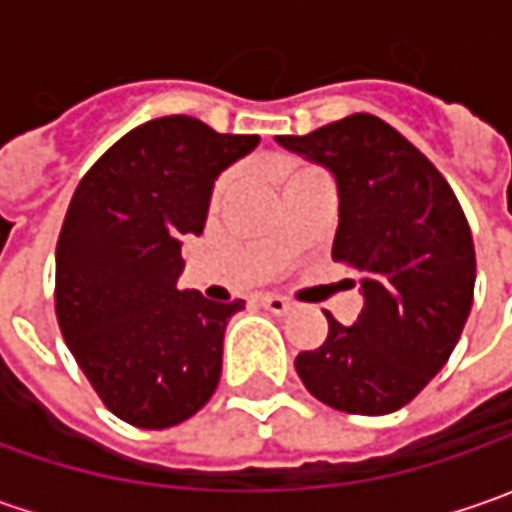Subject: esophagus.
<instances>
[{
    "mask_svg": "<svg viewBox=\"0 0 512 512\" xmlns=\"http://www.w3.org/2000/svg\"><path fill=\"white\" fill-rule=\"evenodd\" d=\"M262 305H265V310H270V313H276V316H285L287 310L293 307L287 299H282V296H265Z\"/></svg>",
    "mask_w": 512,
    "mask_h": 512,
    "instance_id": "obj_1",
    "label": "esophagus"
}]
</instances>
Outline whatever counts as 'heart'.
<instances>
[{
    "label": "heart",
    "mask_w": 512,
    "mask_h": 512,
    "mask_svg": "<svg viewBox=\"0 0 512 512\" xmlns=\"http://www.w3.org/2000/svg\"><path fill=\"white\" fill-rule=\"evenodd\" d=\"M227 187V182H222V185H219V193H222V190H225Z\"/></svg>",
    "instance_id": "b5f03b06"
}]
</instances>
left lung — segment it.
<instances>
[{
    "mask_svg": "<svg viewBox=\"0 0 512 512\" xmlns=\"http://www.w3.org/2000/svg\"><path fill=\"white\" fill-rule=\"evenodd\" d=\"M330 170L339 193L333 259L359 270L353 325L327 316V339L296 373L327 407L384 416L442 370L473 307L476 250L456 193L430 159L379 116L353 113L307 136H276Z\"/></svg>",
    "mask_w": 512,
    "mask_h": 512,
    "instance_id": "left-lung-1",
    "label": "left lung"
}]
</instances>
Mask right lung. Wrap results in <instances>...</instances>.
Returning a JSON list of instances; mask_svg holds the SVG:
<instances>
[{
  "instance_id": "1",
  "label": "right lung",
  "mask_w": 512,
  "mask_h": 512,
  "mask_svg": "<svg viewBox=\"0 0 512 512\" xmlns=\"http://www.w3.org/2000/svg\"><path fill=\"white\" fill-rule=\"evenodd\" d=\"M259 145L193 116L125 133L85 173L56 245V319L113 416L165 430L199 413L222 376V344L245 302L179 290L182 239L202 236L213 185Z\"/></svg>"
}]
</instances>
